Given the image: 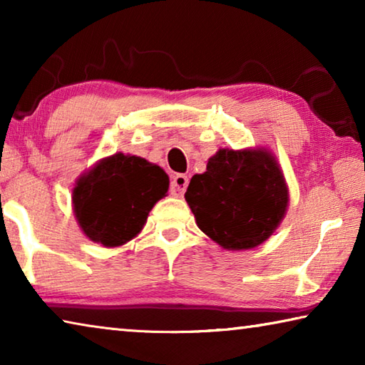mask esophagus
I'll return each instance as SVG.
<instances>
[{"label": "esophagus", "mask_w": 365, "mask_h": 365, "mask_svg": "<svg viewBox=\"0 0 365 365\" xmlns=\"http://www.w3.org/2000/svg\"><path fill=\"white\" fill-rule=\"evenodd\" d=\"M187 187H188V177L183 174H177L170 183V193L177 197H180L183 196L185 191H187Z\"/></svg>", "instance_id": "1"}]
</instances>
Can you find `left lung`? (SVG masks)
Here are the masks:
<instances>
[{
	"label": "left lung",
	"mask_w": 365,
	"mask_h": 365,
	"mask_svg": "<svg viewBox=\"0 0 365 365\" xmlns=\"http://www.w3.org/2000/svg\"><path fill=\"white\" fill-rule=\"evenodd\" d=\"M196 225L228 251L262 245L285 217L289 191L267 148H222L206 172L191 177L185 193Z\"/></svg>",
	"instance_id": "8db88e82"
}]
</instances>
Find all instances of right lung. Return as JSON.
<instances>
[{
    "label": "right lung",
    "mask_w": 365,
    "mask_h": 365,
    "mask_svg": "<svg viewBox=\"0 0 365 365\" xmlns=\"http://www.w3.org/2000/svg\"><path fill=\"white\" fill-rule=\"evenodd\" d=\"M168 190L169 175L159 165L115 153L77 178L73 215L86 238L104 248H117L143 230L148 214Z\"/></svg>",
    "instance_id": "obj_1"
}]
</instances>
